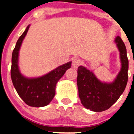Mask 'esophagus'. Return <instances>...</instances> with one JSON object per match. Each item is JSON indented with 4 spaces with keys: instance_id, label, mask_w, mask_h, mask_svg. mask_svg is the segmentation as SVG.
Listing matches in <instances>:
<instances>
[{
    "instance_id": "obj_1",
    "label": "esophagus",
    "mask_w": 134,
    "mask_h": 134,
    "mask_svg": "<svg viewBox=\"0 0 134 134\" xmlns=\"http://www.w3.org/2000/svg\"><path fill=\"white\" fill-rule=\"evenodd\" d=\"M81 63L82 62H81L80 59H79L78 58H74L72 60V66L74 68H77V67H78V66H80Z\"/></svg>"
}]
</instances>
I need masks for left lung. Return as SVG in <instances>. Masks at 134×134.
Masks as SVG:
<instances>
[{
  "instance_id": "left-lung-1",
  "label": "left lung",
  "mask_w": 134,
  "mask_h": 134,
  "mask_svg": "<svg viewBox=\"0 0 134 134\" xmlns=\"http://www.w3.org/2000/svg\"><path fill=\"white\" fill-rule=\"evenodd\" d=\"M115 42L120 53L122 68L112 83H103L85 67L78 68L77 85L78 96L82 105L93 111H103L112 106L123 93L128 80L129 60L127 49L120 36Z\"/></svg>"
}]
</instances>
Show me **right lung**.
<instances>
[{"mask_svg": "<svg viewBox=\"0 0 134 134\" xmlns=\"http://www.w3.org/2000/svg\"><path fill=\"white\" fill-rule=\"evenodd\" d=\"M29 25L18 38L12 56L11 77L13 85L22 100L29 106L41 107L46 106L55 96L56 85L66 70L69 69L71 62L60 66L47 74L37 78H27L22 76L18 67V52Z\"/></svg>", "mask_w": 134, "mask_h": 134, "instance_id": "right-lung-1", "label": "right lung"}]
</instances>
